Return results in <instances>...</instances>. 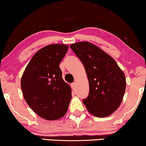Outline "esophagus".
Returning <instances> with one entry per match:
<instances>
[{
    "mask_svg": "<svg viewBox=\"0 0 146 146\" xmlns=\"http://www.w3.org/2000/svg\"><path fill=\"white\" fill-rule=\"evenodd\" d=\"M71 87L72 88V90H75V83H73V84H71Z\"/></svg>",
    "mask_w": 146,
    "mask_h": 146,
    "instance_id": "esophagus-1",
    "label": "esophagus"
}]
</instances>
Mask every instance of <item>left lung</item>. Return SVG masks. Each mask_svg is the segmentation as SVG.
Instances as JSON below:
<instances>
[{"instance_id":"1","label":"left lung","mask_w":146,"mask_h":146,"mask_svg":"<svg viewBox=\"0 0 146 146\" xmlns=\"http://www.w3.org/2000/svg\"><path fill=\"white\" fill-rule=\"evenodd\" d=\"M84 64L89 82V95L83 103L92 114L106 117L118 109L126 88V79L117 62L88 42L70 45Z\"/></svg>"}]
</instances>
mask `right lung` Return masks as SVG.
<instances>
[{"mask_svg":"<svg viewBox=\"0 0 146 146\" xmlns=\"http://www.w3.org/2000/svg\"><path fill=\"white\" fill-rule=\"evenodd\" d=\"M68 48L65 44H54L39 50L21 79L25 102L38 116L48 121L64 116L71 100V89L62 79L59 67Z\"/></svg>","mask_w":146,"mask_h":146,"instance_id":"right-lung-1","label":"right lung"}]
</instances>
